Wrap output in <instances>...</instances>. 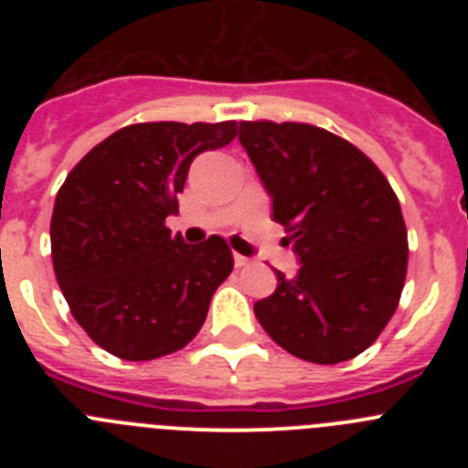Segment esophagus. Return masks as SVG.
I'll return each instance as SVG.
<instances>
[{"instance_id":"esophagus-1","label":"esophagus","mask_w":468,"mask_h":468,"mask_svg":"<svg viewBox=\"0 0 468 468\" xmlns=\"http://www.w3.org/2000/svg\"><path fill=\"white\" fill-rule=\"evenodd\" d=\"M248 262H250V260L243 258V255H239V253H234V264H237V267H246Z\"/></svg>"}]
</instances>
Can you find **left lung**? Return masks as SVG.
Returning <instances> with one entry per match:
<instances>
[{"label":"left lung","mask_w":468,"mask_h":468,"mask_svg":"<svg viewBox=\"0 0 468 468\" xmlns=\"http://www.w3.org/2000/svg\"><path fill=\"white\" fill-rule=\"evenodd\" d=\"M239 143L291 237L295 276L255 302L271 340L304 361L342 363L378 340L399 307L408 231L394 189L346 140L309 123L241 122Z\"/></svg>","instance_id":"8db88e82"}]
</instances>
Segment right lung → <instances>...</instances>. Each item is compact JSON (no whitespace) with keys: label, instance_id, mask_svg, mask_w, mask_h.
<instances>
[{"label":"right lung","instance_id":"1","mask_svg":"<svg viewBox=\"0 0 468 468\" xmlns=\"http://www.w3.org/2000/svg\"><path fill=\"white\" fill-rule=\"evenodd\" d=\"M237 122L126 126L72 168L51 218L53 270L90 340L123 361L183 349L234 260L225 239L185 243L164 222L189 166L225 147Z\"/></svg>","mask_w":468,"mask_h":468}]
</instances>
